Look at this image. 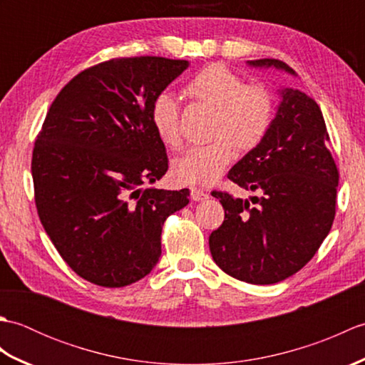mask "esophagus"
I'll use <instances>...</instances> for the list:
<instances>
[{"instance_id": "34e87169", "label": "esophagus", "mask_w": 365, "mask_h": 365, "mask_svg": "<svg viewBox=\"0 0 365 365\" xmlns=\"http://www.w3.org/2000/svg\"><path fill=\"white\" fill-rule=\"evenodd\" d=\"M191 199L192 200H204L208 199V192L202 188H197V187H192L191 188Z\"/></svg>"}]
</instances>
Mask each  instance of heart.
I'll return each instance as SVG.
<instances>
[{
  "instance_id": "b5f03b06",
  "label": "heart",
  "mask_w": 365,
  "mask_h": 365,
  "mask_svg": "<svg viewBox=\"0 0 365 365\" xmlns=\"http://www.w3.org/2000/svg\"><path fill=\"white\" fill-rule=\"evenodd\" d=\"M183 94L215 108L212 143L195 145L177 158L173 174L185 185H210L218 180L232 160L235 147L251 150L268 135L274 119V96L265 84L245 83L238 73L222 64L197 72L183 86ZM155 133L170 149L182 145L180 113L173 96L163 92L152 103Z\"/></svg>"
}]
</instances>
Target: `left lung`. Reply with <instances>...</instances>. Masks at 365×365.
I'll use <instances>...</instances> for the list:
<instances>
[{
    "instance_id": "1",
    "label": "left lung",
    "mask_w": 365,
    "mask_h": 365,
    "mask_svg": "<svg viewBox=\"0 0 365 365\" xmlns=\"http://www.w3.org/2000/svg\"><path fill=\"white\" fill-rule=\"evenodd\" d=\"M294 73L284 61H250ZM320 106L298 89L282 102L263 141L229 170L227 178L260 197L212 191L224 221L208 238L216 265L238 281L267 285L297 273L319 251L336 216L339 169L327 143Z\"/></svg>"
}]
</instances>
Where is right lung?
Wrapping results in <instances>:
<instances>
[{
    "instance_id": "right-lung-1",
    "label": "right lung",
    "mask_w": 365,
    "mask_h": 365,
    "mask_svg": "<svg viewBox=\"0 0 365 365\" xmlns=\"http://www.w3.org/2000/svg\"><path fill=\"white\" fill-rule=\"evenodd\" d=\"M188 61L114 58L84 68L53 100L34 143L38 218L61 257L100 287H125L161 255L166 218L190 190L141 187L166 174L152 103Z\"/></svg>"
}]
</instances>
